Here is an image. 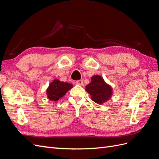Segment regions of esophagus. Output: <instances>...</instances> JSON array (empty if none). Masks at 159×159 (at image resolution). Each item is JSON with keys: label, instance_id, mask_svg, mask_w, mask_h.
<instances>
[{"label": "esophagus", "instance_id": "34e87169", "mask_svg": "<svg viewBox=\"0 0 159 159\" xmlns=\"http://www.w3.org/2000/svg\"><path fill=\"white\" fill-rule=\"evenodd\" d=\"M76 84L79 85H84V81L82 80H80L76 81Z\"/></svg>", "mask_w": 159, "mask_h": 159}]
</instances>
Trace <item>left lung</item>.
Listing matches in <instances>:
<instances>
[{
	"label": "left lung",
	"instance_id": "obj_1",
	"mask_svg": "<svg viewBox=\"0 0 159 159\" xmlns=\"http://www.w3.org/2000/svg\"><path fill=\"white\" fill-rule=\"evenodd\" d=\"M86 91L91 95V99L98 104H102L111 98L112 89L105 82L102 77L94 75L91 78V82L86 85Z\"/></svg>",
	"mask_w": 159,
	"mask_h": 159
}]
</instances>
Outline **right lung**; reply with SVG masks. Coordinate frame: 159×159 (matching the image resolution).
<instances>
[{
    "label": "right lung",
    "mask_w": 159,
    "mask_h": 159,
    "mask_svg": "<svg viewBox=\"0 0 159 159\" xmlns=\"http://www.w3.org/2000/svg\"><path fill=\"white\" fill-rule=\"evenodd\" d=\"M73 86L71 84L60 81L58 80H54L50 84L47 89L48 98L50 100L56 102L60 98H62L67 91H69Z\"/></svg>",
    "instance_id": "right-lung-1"
}]
</instances>
